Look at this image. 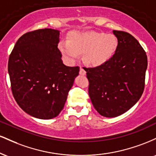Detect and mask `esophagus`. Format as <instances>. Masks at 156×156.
Instances as JSON below:
<instances>
[{"label":"esophagus","instance_id":"esophagus-1","mask_svg":"<svg viewBox=\"0 0 156 156\" xmlns=\"http://www.w3.org/2000/svg\"><path fill=\"white\" fill-rule=\"evenodd\" d=\"M79 74L81 75V76H85V75H86V71L84 70L83 68H80Z\"/></svg>","mask_w":156,"mask_h":156}]
</instances>
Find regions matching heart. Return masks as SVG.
<instances>
[{"instance_id": "b5f03b06", "label": "heart", "mask_w": 156, "mask_h": 156, "mask_svg": "<svg viewBox=\"0 0 156 156\" xmlns=\"http://www.w3.org/2000/svg\"><path fill=\"white\" fill-rule=\"evenodd\" d=\"M118 40L113 34L102 32H73L68 42L58 44L61 53L69 62H75L79 54H83L84 64L89 67L104 65L115 54Z\"/></svg>"}]
</instances>
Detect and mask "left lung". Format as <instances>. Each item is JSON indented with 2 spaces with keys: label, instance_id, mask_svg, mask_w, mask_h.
<instances>
[{
  "label": "left lung",
  "instance_id": "8db88e82",
  "mask_svg": "<svg viewBox=\"0 0 156 156\" xmlns=\"http://www.w3.org/2000/svg\"><path fill=\"white\" fill-rule=\"evenodd\" d=\"M118 40L115 54L99 67L86 68L89 95L103 117L124 114L140 99L144 88L147 57L137 39L130 34L113 31Z\"/></svg>",
  "mask_w": 156,
  "mask_h": 156
}]
</instances>
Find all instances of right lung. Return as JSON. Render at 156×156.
Masks as SVG:
<instances>
[{"label":"right lung","mask_w":156,"mask_h":156,"mask_svg":"<svg viewBox=\"0 0 156 156\" xmlns=\"http://www.w3.org/2000/svg\"><path fill=\"white\" fill-rule=\"evenodd\" d=\"M59 35L52 28L28 32L17 41L9 58L14 98L25 112L38 119L59 114L79 74L78 67L63 64Z\"/></svg>","instance_id":"obj_1"}]
</instances>
